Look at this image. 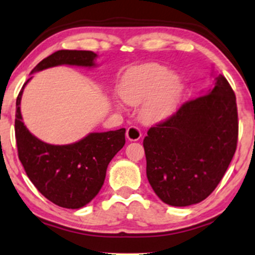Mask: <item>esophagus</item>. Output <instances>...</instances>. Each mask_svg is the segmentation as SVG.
I'll return each mask as SVG.
<instances>
[{"label":"esophagus","instance_id":"1","mask_svg":"<svg viewBox=\"0 0 255 255\" xmlns=\"http://www.w3.org/2000/svg\"><path fill=\"white\" fill-rule=\"evenodd\" d=\"M141 137V132L137 127H130L127 130V138L131 141L138 140Z\"/></svg>","mask_w":255,"mask_h":255}]
</instances>
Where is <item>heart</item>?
I'll use <instances>...</instances> for the list:
<instances>
[{"instance_id":"1","label":"heart","mask_w":255,"mask_h":255,"mask_svg":"<svg viewBox=\"0 0 255 255\" xmlns=\"http://www.w3.org/2000/svg\"><path fill=\"white\" fill-rule=\"evenodd\" d=\"M180 76L159 63H144L128 69L122 77L120 95L125 103L138 107L147 123L167 120L174 114L184 95Z\"/></svg>"}]
</instances>
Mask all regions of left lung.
<instances>
[{
  "instance_id": "8db88e82",
  "label": "left lung",
  "mask_w": 255,
  "mask_h": 255,
  "mask_svg": "<svg viewBox=\"0 0 255 255\" xmlns=\"http://www.w3.org/2000/svg\"><path fill=\"white\" fill-rule=\"evenodd\" d=\"M238 128L236 95L218 75L213 88L147 131L143 145L154 193L178 207L206 199L234 156Z\"/></svg>"
}]
</instances>
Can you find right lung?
Segmentation results:
<instances>
[{
  "mask_svg": "<svg viewBox=\"0 0 255 255\" xmlns=\"http://www.w3.org/2000/svg\"><path fill=\"white\" fill-rule=\"evenodd\" d=\"M97 55L85 50H58L32 69L31 74L57 65L96 67ZM25 82L16 99L15 135L18 158L35 187L58 206L81 208L97 196L104 184L108 165L125 144V128L92 132L68 145L44 143L29 132L21 115Z\"/></svg>",
  "mask_w": 255,
  "mask_h": 255,
  "instance_id": "right-lung-1",
  "label": "right lung"
}]
</instances>
